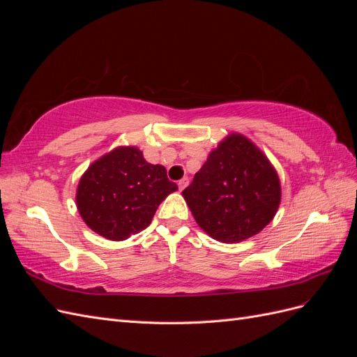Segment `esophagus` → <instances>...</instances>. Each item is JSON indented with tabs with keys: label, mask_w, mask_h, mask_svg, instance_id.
Here are the masks:
<instances>
[{
	"label": "esophagus",
	"mask_w": 357,
	"mask_h": 357,
	"mask_svg": "<svg viewBox=\"0 0 357 357\" xmlns=\"http://www.w3.org/2000/svg\"><path fill=\"white\" fill-rule=\"evenodd\" d=\"M177 185H178V189L183 190V189H185V188L189 185V178H188V177H183L181 180H178Z\"/></svg>",
	"instance_id": "34e87169"
}]
</instances>
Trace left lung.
Wrapping results in <instances>:
<instances>
[{"label":"left lung","instance_id":"obj_1","mask_svg":"<svg viewBox=\"0 0 357 357\" xmlns=\"http://www.w3.org/2000/svg\"><path fill=\"white\" fill-rule=\"evenodd\" d=\"M197 223L214 240L261 232L280 205V180L266 156L240 134L226 137L183 190Z\"/></svg>","mask_w":357,"mask_h":357}]
</instances>
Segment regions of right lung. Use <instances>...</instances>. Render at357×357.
Listing matches in <instances>:
<instances>
[{
  "label": "right lung",
  "instance_id": "add662e5",
  "mask_svg": "<svg viewBox=\"0 0 357 357\" xmlns=\"http://www.w3.org/2000/svg\"><path fill=\"white\" fill-rule=\"evenodd\" d=\"M176 190L164 167L149 164L137 147H119L84 172L75 201L92 231L122 241L146 229L159 204Z\"/></svg>",
  "mask_w": 357,
  "mask_h": 357
}]
</instances>
